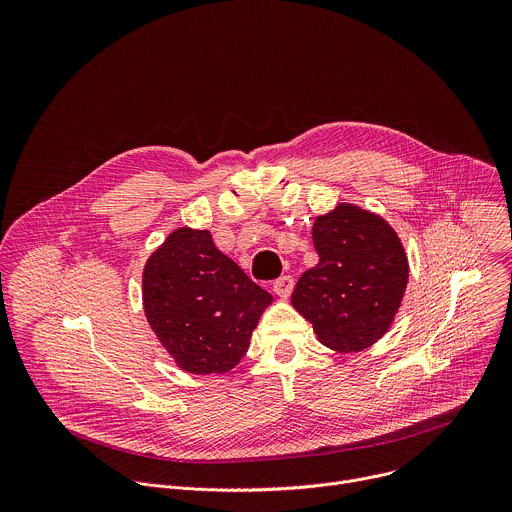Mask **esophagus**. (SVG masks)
I'll return each instance as SVG.
<instances>
[{
    "label": "esophagus",
    "mask_w": 512,
    "mask_h": 512,
    "mask_svg": "<svg viewBox=\"0 0 512 512\" xmlns=\"http://www.w3.org/2000/svg\"><path fill=\"white\" fill-rule=\"evenodd\" d=\"M291 289H294V277H291V275H283V277H279V279L273 281V291H275V294H277L279 298H283V300L289 298Z\"/></svg>",
    "instance_id": "obj_1"
}]
</instances>
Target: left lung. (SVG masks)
Masks as SVG:
<instances>
[{
	"label": "left lung",
	"instance_id": "left-lung-1",
	"mask_svg": "<svg viewBox=\"0 0 512 512\" xmlns=\"http://www.w3.org/2000/svg\"><path fill=\"white\" fill-rule=\"evenodd\" d=\"M312 239L320 261L298 279L291 306L332 350L375 344L389 330L409 279L397 233L379 214L338 204L316 218Z\"/></svg>",
	"mask_w": 512,
	"mask_h": 512
}]
</instances>
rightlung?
I'll use <instances>...</instances> for the list:
<instances>
[{"instance_id":"add662e5","label":"right lung","mask_w":512,"mask_h":512,"mask_svg":"<svg viewBox=\"0 0 512 512\" xmlns=\"http://www.w3.org/2000/svg\"><path fill=\"white\" fill-rule=\"evenodd\" d=\"M271 302L208 231H174L143 269L145 316L178 367L194 375L231 371Z\"/></svg>"}]
</instances>
